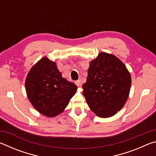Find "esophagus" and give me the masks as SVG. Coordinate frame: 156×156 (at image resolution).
I'll return each mask as SVG.
<instances>
[{
  "mask_svg": "<svg viewBox=\"0 0 156 156\" xmlns=\"http://www.w3.org/2000/svg\"><path fill=\"white\" fill-rule=\"evenodd\" d=\"M76 84L77 85L78 87H81L82 86V83L80 80H78L77 81H76Z\"/></svg>",
  "mask_w": 156,
  "mask_h": 156,
  "instance_id": "obj_1",
  "label": "esophagus"
}]
</instances>
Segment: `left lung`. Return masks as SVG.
<instances>
[{
	"mask_svg": "<svg viewBox=\"0 0 156 156\" xmlns=\"http://www.w3.org/2000/svg\"><path fill=\"white\" fill-rule=\"evenodd\" d=\"M131 84V74L124 63L114 55L101 52L90 62L83 94L92 112L109 118L124 107Z\"/></svg>",
	"mask_w": 156,
	"mask_h": 156,
	"instance_id": "left-lung-1",
	"label": "left lung"
}]
</instances>
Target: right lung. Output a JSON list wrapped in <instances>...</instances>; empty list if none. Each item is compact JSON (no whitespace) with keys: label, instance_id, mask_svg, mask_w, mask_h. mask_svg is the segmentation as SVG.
Listing matches in <instances>:
<instances>
[{"label":"right lung","instance_id":"obj_1","mask_svg":"<svg viewBox=\"0 0 156 156\" xmlns=\"http://www.w3.org/2000/svg\"><path fill=\"white\" fill-rule=\"evenodd\" d=\"M77 88L62 77L56 62L47 57L31 67L25 80L29 100L39 113L50 118L65 110Z\"/></svg>","mask_w":156,"mask_h":156}]
</instances>
